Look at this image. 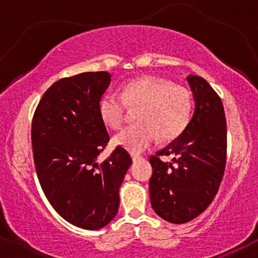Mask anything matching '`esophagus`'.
<instances>
[{
	"mask_svg": "<svg viewBox=\"0 0 258 258\" xmlns=\"http://www.w3.org/2000/svg\"><path fill=\"white\" fill-rule=\"evenodd\" d=\"M132 160L136 162V161H138V160H143V158L139 155H136V154H132Z\"/></svg>",
	"mask_w": 258,
	"mask_h": 258,
	"instance_id": "obj_1",
	"label": "esophagus"
}]
</instances>
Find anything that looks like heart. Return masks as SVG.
Here are the masks:
<instances>
[{
	"instance_id": "obj_1",
	"label": "heart",
	"mask_w": 258,
	"mask_h": 258,
	"mask_svg": "<svg viewBox=\"0 0 258 258\" xmlns=\"http://www.w3.org/2000/svg\"><path fill=\"white\" fill-rule=\"evenodd\" d=\"M193 99L186 88L165 80L144 76L132 80L122 93L106 92L99 102V115L110 128H120L130 110L137 112V125L122 130L114 137L115 146L142 153L160 139L170 142L184 131L190 120Z\"/></svg>"
}]
</instances>
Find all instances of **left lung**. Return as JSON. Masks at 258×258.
<instances>
[{"label": "left lung", "instance_id": "8db88e82", "mask_svg": "<svg viewBox=\"0 0 258 258\" xmlns=\"http://www.w3.org/2000/svg\"><path fill=\"white\" fill-rule=\"evenodd\" d=\"M186 80L195 102L193 116L178 137L149 159L154 211L176 224L194 220L212 203L227 158V123L220 96L200 76ZM170 155V163L159 159Z\"/></svg>", "mask_w": 258, "mask_h": 258}]
</instances>
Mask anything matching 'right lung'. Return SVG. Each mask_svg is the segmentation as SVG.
Instances as JSON below:
<instances>
[{"label":"right lung","mask_w":258,"mask_h":258,"mask_svg":"<svg viewBox=\"0 0 258 258\" xmlns=\"http://www.w3.org/2000/svg\"><path fill=\"white\" fill-rule=\"evenodd\" d=\"M111 75L82 73L54 82L38 103L31 125L41 188L65 221L84 229L105 227L117 214L119 188L132 159L117 147L102 164L109 142L99 102Z\"/></svg>","instance_id":"1"}]
</instances>
